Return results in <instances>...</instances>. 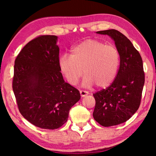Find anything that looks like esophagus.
Wrapping results in <instances>:
<instances>
[{"instance_id":"34e87169","label":"esophagus","mask_w":156,"mask_h":156,"mask_svg":"<svg viewBox=\"0 0 156 156\" xmlns=\"http://www.w3.org/2000/svg\"><path fill=\"white\" fill-rule=\"evenodd\" d=\"M80 94L81 97H84V96H86L87 95L89 94V92L87 91L81 90V91H80Z\"/></svg>"}]
</instances>
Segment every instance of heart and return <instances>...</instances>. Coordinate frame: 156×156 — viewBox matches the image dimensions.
I'll use <instances>...</instances> for the list:
<instances>
[{
    "label": "heart",
    "instance_id": "b5f03b06",
    "mask_svg": "<svg viewBox=\"0 0 156 156\" xmlns=\"http://www.w3.org/2000/svg\"><path fill=\"white\" fill-rule=\"evenodd\" d=\"M120 52L113 44L96 39L84 41L73 47L71 55L62 54L58 60L60 73L69 83L76 85L84 75L83 84L107 87L114 80L119 69Z\"/></svg>",
    "mask_w": 156,
    "mask_h": 156
}]
</instances>
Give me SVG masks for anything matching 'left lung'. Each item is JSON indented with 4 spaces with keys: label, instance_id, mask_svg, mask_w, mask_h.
<instances>
[{
    "label": "left lung",
    "instance_id": "8db88e82",
    "mask_svg": "<svg viewBox=\"0 0 156 156\" xmlns=\"http://www.w3.org/2000/svg\"><path fill=\"white\" fill-rule=\"evenodd\" d=\"M115 42L120 55L117 76L107 88L93 94L96 100L93 116L103 126L120 125L128 120L140 105L144 84L140 54L126 37L115 30L97 31Z\"/></svg>",
    "mask_w": 156,
    "mask_h": 156
}]
</instances>
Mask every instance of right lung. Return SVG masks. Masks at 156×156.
Returning <instances> with one entry per match:
<instances>
[{
  "label": "right lung",
  "mask_w": 156,
  "mask_h": 156,
  "mask_svg": "<svg viewBox=\"0 0 156 156\" xmlns=\"http://www.w3.org/2000/svg\"><path fill=\"white\" fill-rule=\"evenodd\" d=\"M56 36L37 37L15 60L12 88L18 109L36 126L56 129L67 122L80 92L65 83L58 67Z\"/></svg>",
  "instance_id": "1"
}]
</instances>
